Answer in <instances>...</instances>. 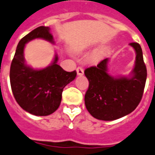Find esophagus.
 Returning <instances> with one entry per match:
<instances>
[{
    "label": "esophagus",
    "instance_id": "obj_1",
    "mask_svg": "<svg viewBox=\"0 0 155 155\" xmlns=\"http://www.w3.org/2000/svg\"><path fill=\"white\" fill-rule=\"evenodd\" d=\"M77 74L78 75H83L84 74V69L82 67H78L77 68Z\"/></svg>",
    "mask_w": 155,
    "mask_h": 155
}]
</instances>
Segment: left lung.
<instances>
[{
    "label": "left lung",
    "mask_w": 155,
    "mask_h": 155,
    "mask_svg": "<svg viewBox=\"0 0 155 155\" xmlns=\"http://www.w3.org/2000/svg\"><path fill=\"white\" fill-rule=\"evenodd\" d=\"M136 51L135 66L130 78H115L107 74L108 58L85 69L89 81L85 104L91 116L101 120H114L131 113L143 95L147 70L142 50L137 43L129 44Z\"/></svg>",
    "instance_id": "1"
}]
</instances>
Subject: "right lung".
Wrapping results in <instances>:
<instances>
[{
	"label": "right lung",
	"instance_id": "1",
	"mask_svg": "<svg viewBox=\"0 0 155 155\" xmlns=\"http://www.w3.org/2000/svg\"><path fill=\"white\" fill-rule=\"evenodd\" d=\"M48 26H39L19 41L12 61L9 78L13 94L21 108L35 116H48L60 106L64 86L74 81L77 72H67L53 63L44 69H33L25 63V44L32 39H44L53 43Z\"/></svg>",
	"mask_w": 155,
	"mask_h": 155
}]
</instances>
